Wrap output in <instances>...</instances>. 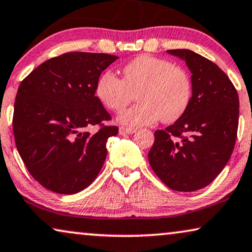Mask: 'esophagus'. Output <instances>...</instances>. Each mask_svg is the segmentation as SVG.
Returning <instances> with one entry per match:
<instances>
[{
  "label": "esophagus",
  "instance_id": "esophagus-1",
  "mask_svg": "<svg viewBox=\"0 0 252 252\" xmlns=\"http://www.w3.org/2000/svg\"><path fill=\"white\" fill-rule=\"evenodd\" d=\"M134 129H130V127H125V126H121L119 130V133L121 134V136H126V134H132L134 132Z\"/></svg>",
  "mask_w": 252,
  "mask_h": 252
}]
</instances>
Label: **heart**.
<instances>
[{
	"label": "heart",
	"mask_w": 252,
	"mask_h": 252,
	"mask_svg": "<svg viewBox=\"0 0 252 252\" xmlns=\"http://www.w3.org/2000/svg\"><path fill=\"white\" fill-rule=\"evenodd\" d=\"M136 92L139 102L118 118L123 126H150L158 119L164 123L177 121L189 107L192 84L185 70L168 60L143 55L125 66L123 80L106 72L95 86L99 100L115 112L126 107Z\"/></svg>",
	"instance_id": "1"
}]
</instances>
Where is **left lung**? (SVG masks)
I'll use <instances>...</instances> for the list:
<instances>
[{
	"label": "left lung",
	"mask_w": 252,
	"mask_h": 252,
	"mask_svg": "<svg viewBox=\"0 0 252 252\" xmlns=\"http://www.w3.org/2000/svg\"><path fill=\"white\" fill-rule=\"evenodd\" d=\"M168 54L184 60L192 73V97L173 125L155 131L148 161L170 189L194 192L214 182L231 158L239 126V95L215 63L186 49Z\"/></svg>",
	"instance_id": "8db88e82"
}]
</instances>
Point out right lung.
Returning <instances> with one entry per match:
<instances>
[{
	"label": "right lung",
	"instance_id": "add662e5",
	"mask_svg": "<svg viewBox=\"0 0 252 252\" xmlns=\"http://www.w3.org/2000/svg\"><path fill=\"white\" fill-rule=\"evenodd\" d=\"M118 56L67 52L36 67L20 83L13 112V134L21 160L33 178L59 194L79 193L98 176L108 138L111 115L95 97L104 69ZM100 124L95 134L91 126Z\"/></svg>",
	"mask_w": 252,
	"mask_h": 252
}]
</instances>
